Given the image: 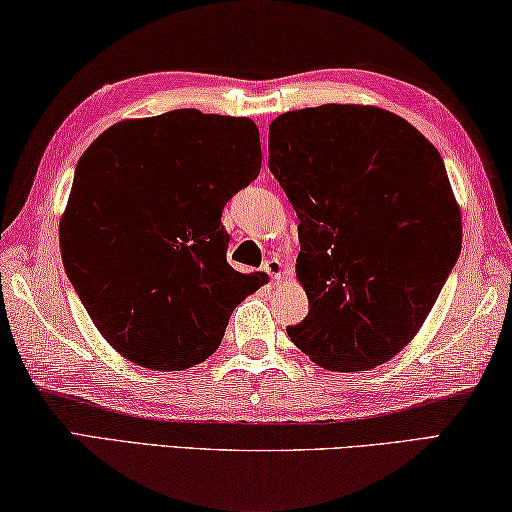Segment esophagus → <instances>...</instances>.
<instances>
[{
  "label": "esophagus",
  "mask_w": 512,
  "mask_h": 512,
  "mask_svg": "<svg viewBox=\"0 0 512 512\" xmlns=\"http://www.w3.org/2000/svg\"><path fill=\"white\" fill-rule=\"evenodd\" d=\"M263 272L270 274L272 279H279L283 272V263L279 261V258H267V261L263 263Z\"/></svg>",
  "instance_id": "34e87169"
}]
</instances>
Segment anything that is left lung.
Instances as JSON below:
<instances>
[{"instance_id": "8db88e82", "label": "left lung", "mask_w": 512, "mask_h": 512, "mask_svg": "<svg viewBox=\"0 0 512 512\" xmlns=\"http://www.w3.org/2000/svg\"><path fill=\"white\" fill-rule=\"evenodd\" d=\"M270 170L297 211L310 306L290 339L330 371L389 362L459 261L461 213L438 150L398 114L328 103L276 116Z\"/></svg>"}]
</instances>
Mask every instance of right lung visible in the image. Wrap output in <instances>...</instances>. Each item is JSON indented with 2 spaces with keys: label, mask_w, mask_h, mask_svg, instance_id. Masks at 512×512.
<instances>
[{
  "label": "right lung",
  "mask_w": 512,
  "mask_h": 512,
  "mask_svg": "<svg viewBox=\"0 0 512 512\" xmlns=\"http://www.w3.org/2000/svg\"><path fill=\"white\" fill-rule=\"evenodd\" d=\"M251 119L173 110L107 128L80 157L60 222L62 263L107 344L155 371L220 346L267 281L227 263L222 209L261 173Z\"/></svg>",
  "instance_id": "1"
}]
</instances>
